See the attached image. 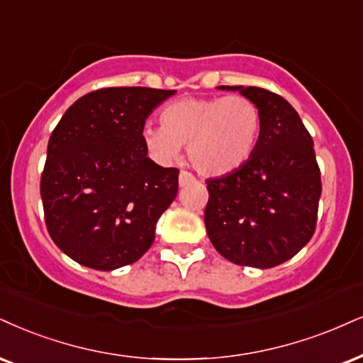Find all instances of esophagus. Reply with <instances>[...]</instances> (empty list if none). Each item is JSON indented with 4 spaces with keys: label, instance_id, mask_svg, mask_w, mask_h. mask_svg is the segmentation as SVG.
<instances>
[{
    "label": "esophagus",
    "instance_id": "1",
    "mask_svg": "<svg viewBox=\"0 0 363 363\" xmlns=\"http://www.w3.org/2000/svg\"><path fill=\"white\" fill-rule=\"evenodd\" d=\"M194 174L189 173V172H180V177H178V183H180V186H186L189 183L194 182Z\"/></svg>",
    "mask_w": 363,
    "mask_h": 363
}]
</instances>
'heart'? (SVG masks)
<instances>
[{
    "instance_id": "b5f03b06",
    "label": "heart",
    "mask_w": 363,
    "mask_h": 363,
    "mask_svg": "<svg viewBox=\"0 0 363 363\" xmlns=\"http://www.w3.org/2000/svg\"><path fill=\"white\" fill-rule=\"evenodd\" d=\"M161 126L143 128L146 150L172 163L189 146L191 167L203 177H225L242 168L256 150L261 113L244 96L185 97L161 111Z\"/></svg>"
}]
</instances>
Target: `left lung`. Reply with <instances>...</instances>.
<instances>
[{
    "label": "left lung",
    "instance_id": "8db88e82",
    "mask_svg": "<svg viewBox=\"0 0 363 363\" xmlns=\"http://www.w3.org/2000/svg\"><path fill=\"white\" fill-rule=\"evenodd\" d=\"M247 97L261 134L242 168L207 180L205 229L227 261L267 269L298 254L315 234L321 195L310 133L294 107L261 87L218 86Z\"/></svg>",
    "mask_w": 363,
    "mask_h": 363
}]
</instances>
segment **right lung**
<instances>
[{
  "label": "right lung",
  "mask_w": 363,
  "mask_h": 363,
  "mask_svg": "<svg viewBox=\"0 0 363 363\" xmlns=\"http://www.w3.org/2000/svg\"><path fill=\"white\" fill-rule=\"evenodd\" d=\"M174 92L99 89L75 101L53 129L40 194L48 234L75 262L114 271L153 244L178 194V169L147 158L141 131Z\"/></svg>",
  "instance_id": "add662e5"
}]
</instances>
